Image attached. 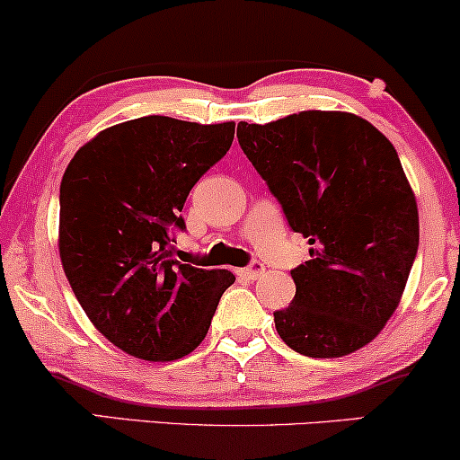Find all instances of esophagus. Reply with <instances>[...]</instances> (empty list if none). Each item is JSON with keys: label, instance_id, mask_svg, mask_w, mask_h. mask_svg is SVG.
Segmentation results:
<instances>
[{"label": "esophagus", "instance_id": "1", "mask_svg": "<svg viewBox=\"0 0 460 460\" xmlns=\"http://www.w3.org/2000/svg\"><path fill=\"white\" fill-rule=\"evenodd\" d=\"M236 275L243 277V279L253 281V279H258L260 275H264V264L253 262L252 266H245V269H236Z\"/></svg>", "mask_w": 460, "mask_h": 460}]
</instances>
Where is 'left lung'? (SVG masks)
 <instances>
[{
  "label": "left lung",
  "instance_id": "obj_1",
  "mask_svg": "<svg viewBox=\"0 0 460 460\" xmlns=\"http://www.w3.org/2000/svg\"><path fill=\"white\" fill-rule=\"evenodd\" d=\"M236 136L311 245V260L292 270V303L275 311L283 343L311 358L365 348L399 307L420 241L416 196L393 143L343 111L241 121Z\"/></svg>",
  "mask_w": 460,
  "mask_h": 460
}]
</instances>
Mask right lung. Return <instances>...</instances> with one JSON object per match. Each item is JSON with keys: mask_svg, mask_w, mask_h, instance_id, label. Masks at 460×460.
Masks as SVG:
<instances>
[{"mask_svg": "<svg viewBox=\"0 0 460 460\" xmlns=\"http://www.w3.org/2000/svg\"><path fill=\"white\" fill-rule=\"evenodd\" d=\"M234 121L149 115L102 129L67 164L59 190V258L92 324L140 360H179L207 337L226 269L168 260L196 181L226 155Z\"/></svg>", "mask_w": 460, "mask_h": 460, "instance_id": "1", "label": "right lung"}]
</instances>
